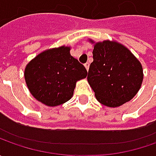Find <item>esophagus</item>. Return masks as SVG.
I'll list each match as a JSON object with an SVG mask.
<instances>
[{
    "instance_id": "1",
    "label": "esophagus",
    "mask_w": 156,
    "mask_h": 156,
    "mask_svg": "<svg viewBox=\"0 0 156 156\" xmlns=\"http://www.w3.org/2000/svg\"><path fill=\"white\" fill-rule=\"evenodd\" d=\"M84 66H85V68H86V69H87V71L88 69H89V63L86 62L85 64H84Z\"/></svg>"
}]
</instances>
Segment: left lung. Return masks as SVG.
I'll return each instance as SVG.
<instances>
[{
	"label": "left lung",
	"mask_w": 156,
	"mask_h": 156,
	"mask_svg": "<svg viewBox=\"0 0 156 156\" xmlns=\"http://www.w3.org/2000/svg\"><path fill=\"white\" fill-rule=\"evenodd\" d=\"M93 59L87 81L101 104L119 107L139 91L143 79L142 67L126 47L109 41L97 42Z\"/></svg>",
	"instance_id": "8db88e82"
}]
</instances>
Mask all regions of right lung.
Returning <instances> with one entry per match:
<instances>
[{
	"label": "right lung",
	"mask_w": 156,
	"mask_h": 156,
	"mask_svg": "<svg viewBox=\"0 0 156 156\" xmlns=\"http://www.w3.org/2000/svg\"><path fill=\"white\" fill-rule=\"evenodd\" d=\"M70 48L62 46L41 53L28 63L24 77L34 97L55 107L68 101L76 81L87 76L85 67L72 56Z\"/></svg>",
	"instance_id": "add662e5"
}]
</instances>
